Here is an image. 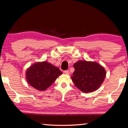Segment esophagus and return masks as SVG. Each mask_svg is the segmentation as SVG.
Returning <instances> with one entry per match:
<instances>
[{
	"instance_id": "obj_1",
	"label": "esophagus",
	"mask_w": 128,
	"mask_h": 128,
	"mask_svg": "<svg viewBox=\"0 0 128 128\" xmlns=\"http://www.w3.org/2000/svg\"><path fill=\"white\" fill-rule=\"evenodd\" d=\"M64 73H65V74H67V75L69 74V70H64Z\"/></svg>"
}]
</instances>
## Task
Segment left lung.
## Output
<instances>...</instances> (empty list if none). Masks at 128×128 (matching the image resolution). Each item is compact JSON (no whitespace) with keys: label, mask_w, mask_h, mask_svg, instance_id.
<instances>
[{"label":"left lung","mask_w":128,"mask_h":128,"mask_svg":"<svg viewBox=\"0 0 128 128\" xmlns=\"http://www.w3.org/2000/svg\"><path fill=\"white\" fill-rule=\"evenodd\" d=\"M74 72L71 76L74 85L84 92H94L105 79V69L94 62L80 60L73 65Z\"/></svg>","instance_id":"8db88e82"}]
</instances>
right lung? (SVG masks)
<instances>
[{"label": "right lung", "mask_w": 128, "mask_h": 128, "mask_svg": "<svg viewBox=\"0 0 128 128\" xmlns=\"http://www.w3.org/2000/svg\"><path fill=\"white\" fill-rule=\"evenodd\" d=\"M62 73L59 68L48 62H38L27 69L26 79L28 83L36 89L44 91Z\"/></svg>", "instance_id": "1"}]
</instances>
